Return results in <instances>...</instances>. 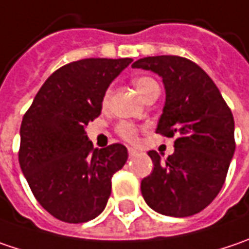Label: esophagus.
<instances>
[{
	"label": "esophagus",
	"mask_w": 249,
	"mask_h": 249,
	"mask_svg": "<svg viewBox=\"0 0 249 249\" xmlns=\"http://www.w3.org/2000/svg\"><path fill=\"white\" fill-rule=\"evenodd\" d=\"M128 154H129V158H134V156L138 154V152H137L134 148H128Z\"/></svg>",
	"instance_id": "34e87169"
}]
</instances>
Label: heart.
I'll list each match as a JSON object with an SVG mask.
<instances>
[{
    "instance_id": "heart-1",
    "label": "heart",
    "mask_w": 249,
    "mask_h": 249,
    "mask_svg": "<svg viewBox=\"0 0 249 249\" xmlns=\"http://www.w3.org/2000/svg\"><path fill=\"white\" fill-rule=\"evenodd\" d=\"M134 86H135L139 95L143 97L151 87L158 86V83L154 79H151V77H139V79L134 81ZM108 95H110V93L106 94V100L108 98ZM137 132H138L137 128L132 124H128V123H123L118 126V134L124 139H126V141H135L137 139Z\"/></svg>"
}]
</instances>
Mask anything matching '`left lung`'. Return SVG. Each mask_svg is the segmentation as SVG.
<instances>
[{
    "label": "left lung",
    "mask_w": 249,
    "mask_h": 249,
    "mask_svg": "<svg viewBox=\"0 0 249 249\" xmlns=\"http://www.w3.org/2000/svg\"><path fill=\"white\" fill-rule=\"evenodd\" d=\"M134 69L162 77L165 107L156 132L175 138L165 160L149 151L154 170L141 182L146 204L159 214L189 217L220 193L235 151L234 118L209 74L180 56H149Z\"/></svg>",
    "instance_id": "8db88e82"
}]
</instances>
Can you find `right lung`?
I'll use <instances>...</instances> for the list:
<instances>
[{"mask_svg":"<svg viewBox=\"0 0 249 249\" xmlns=\"http://www.w3.org/2000/svg\"><path fill=\"white\" fill-rule=\"evenodd\" d=\"M132 59H83L57 69L23 115L19 165L39 204L65 223L100 215L111 178L125 165L121 143L93 148L86 126L100 115L106 91Z\"/></svg>","mask_w":249,"mask_h":249,"instance_id":"1","label":"right lung"}]
</instances>
